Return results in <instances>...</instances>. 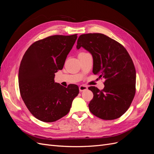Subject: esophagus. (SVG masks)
<instances>
[{"label":"esophagus","mask_w":154,"mask_h":154,"mask_svg":"<svg viewBox=\"0 0 154 154\" xmlns=\"http://www.w3.org/2000/svg\"><path fill=\"white\" fill-rule=\"evenodd\" d=\"M87 89H88V87L87 86H85V85H80V87H79V90H80V92L85 91Z\"/></svg>","instance_id":"esophagus-1"}]
</instances>
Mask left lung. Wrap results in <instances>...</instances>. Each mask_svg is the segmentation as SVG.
I'll return each mask as SVG.
<instances>
[{
    "label": "left lung",
    "mask_w": 154,
    "mask_h": 154,
    "mask_svg": "<svg viewBox=\"0 0 154 154\" xmlns=\"http://www.w3.org/2000/svg\"><path fill=\"white\" fill-rule=\"evenodd\" d=\"M81 47L92 56L93 73L105 80L102 91L88 88L94 94L88 104L91 112L105 120L119 118L128 109L136 93V72L131 57L122 44L101 33L80 35L76 48Z\"/></svg>",
    "instance_id": "obj_1"
}]
</instances>
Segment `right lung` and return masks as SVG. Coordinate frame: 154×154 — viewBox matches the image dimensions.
<instances>
[{
    "label": "right lung",
    "instance_id": "obj_1",
    "mask_svg": "<svg viewBox=\"0 0 154 154\" xmlns=\"http://www.w3.org/2000/svg\"><path fill=\"white\" fill-rule=\"evenodd\" d=\"M77 37L48 36L34 42L23 56L18 71L20 95L30 112L42 122H54L67 115L78 94L76 85L66 88L54 80Z\"/></svg>",
    "mask_w": 154,
    "mask_h": 154
}]
</instances>
